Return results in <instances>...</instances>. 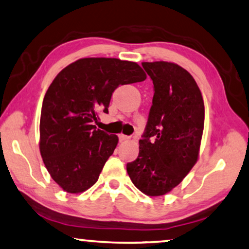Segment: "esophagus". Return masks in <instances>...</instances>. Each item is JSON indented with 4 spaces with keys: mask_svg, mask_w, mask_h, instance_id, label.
Instances as JSON below:
<instances>
[{
    "mask_svg": "<svg viewBox=\"0 0 249 249\" xmlns=\"http://www.w3.org/2000/svg\"><path fill=\"white\" fill-rule=\"evenodd\" d=\"M128 139H129V137L124 135V133H120V135H119V141H120V142H124V141H127Z\"/></svg>",
    "mask_w": 249,
    "mask_h": 249,
    "instance_id": "obj_1",
    "label": "esophagus"
}]
</instances>
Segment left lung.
I'll return each instance as SVG.
<instances>
[{"instance_id":"left-lung-1","label":"left lung","mask_w":249,"mask_h":249,"mask_svg":"<svg viewBox=\"0 0 249 249\" xmlns=\"http://www.w3.org/2000/svg\"><path fill=\"white\" fill-rule=\"evenodd\" d=\"M142 67L155 93L139 155L127 173L141 193L156 197L178 186L197 162L205 106L193 75L180 66L156 61Z\"/></svg>"}]
</instances>
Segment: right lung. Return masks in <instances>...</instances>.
Listing matches in <instances>:
<instances>
[{
	"mask_svg": "<svg viewBox=\"0 0 249 249\" xmlns=\"http://www.w3.org/2000/svg\"><path fill=\"white\" fill-rule=\"evenodd\" d=\"M146 78L139 64L113 58L76 60L55 76L42 103L39 146L49 174L64 191L83 193L97 182L119 140L92 124L98 111L108 113L118 87Z\"/></svg>",
	"mask_w": 249,
	"mask_h": 249,
	"instance_id": "right-lung-1",
	"label": "right lung"
}]
</instances>
